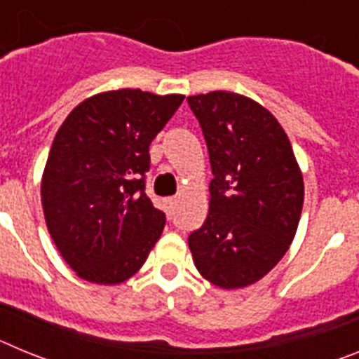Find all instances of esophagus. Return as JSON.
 <instances>
[{
    "label": "esophagus",
    "instance_id": "34e87169",
    "mask_svg": "<svg viewBox=\"0 0 359 359\" xmlns=\"http://www.w3.org/2000/svg\"><path fill=\"white\" fill-rule=\"evenodd\" d=\"M176 205H177V198L167 199V210H169V214H174V208H176Z\"/></svg>",
    "mask_w": 359,
    "mask_h": 359
}]
</instances>
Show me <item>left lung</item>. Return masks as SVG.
Segmentation results:
<instances>
[{
	"label": "left lung",
	"instance_id": "obj_1",
	"mask_svg": "<svg viewBox=\"0 0 359 359\" xmlns=\"http://www.w3.org/2000/svg\"><path fill=\"white\" fill-rule=\"evenodd\" d=\"M210 156V208L189 236L199 273L223 290L261 280L297 233L304 180L290 138L266 107L231 91L189 97Z\"/></svg>",
	"mask_w": 359,
	"mask_h": 359
}]
</instances>
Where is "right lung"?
Masks as SVG:
<instances>
[{"instance_id": "right-lung-1", "label": "right lung", "mask_w": 359, "mask_h": 359, "mask_svg": "<svg viewBox=\"0 0 359 359\" xmlns=\"http://www.w3.org/2000/svg\"><path fill=\"white\" fill-rule=\"evenodd\" d=\"M183 98L106 91L79 104L57 131L41 201L57 250L84 280H128L160 239L165 214L145 194L149 145Z\"/></svg>"}]
</instances>
